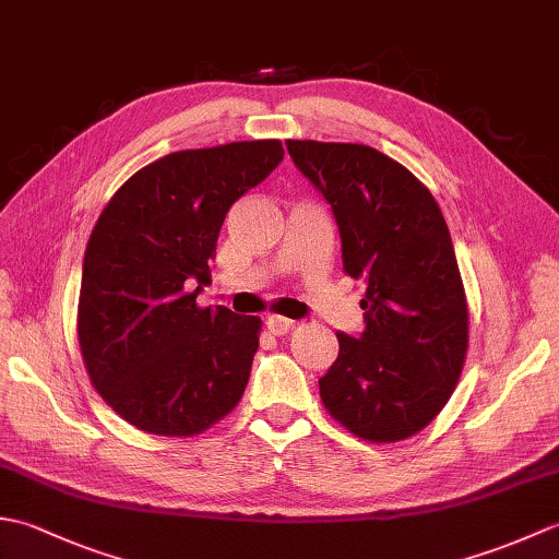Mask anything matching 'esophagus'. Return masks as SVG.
Returning <instances> with one entry per match:
<instances>
[{
  "label": "esophagus",
  "mask_w": 559,
  "mask_h": 559,
  "mask_svg": "<svg viewBox=\"0 0 559 559\" xmlns=\"http://www.w3.org/2000/svg\"><path fill=\"white\" fill-rule=\"evenodd\" d=\"M293 319H286V317H278V314H271L269 319H266V326H269V331L273 336H283V334H288V331L293 329Z\"/></svg>",
  "instance_id": "esophagus-1"
}]
</instances>
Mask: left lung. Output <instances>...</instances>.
<instances>
[{
  "mask_svg": "<svg viewBox=\"0 0 559 559\" xmlns=\"http://www.w3.org/2000/svg\"><path fill=\"white\" fill-rule=\"evenodd\" d=\"M338 225L343 271L365 278V331L338 336L319 379L326 411L372 442L406 439L444 408L468 346L466 295L437 201L362 144L286 141Z\"/></svg>",
  "mask_w": 559,
  "mask_h": 559,
  "instance_id": "8db88e82",
  "label": "left lung"
}]
</instances>
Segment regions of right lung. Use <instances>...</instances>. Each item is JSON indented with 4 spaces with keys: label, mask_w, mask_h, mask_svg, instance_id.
I'll list each match as a JSON object with an SVG mask.
<instances>
[{
    "label": "right lung",
    "mask_w": 559,
    "mask_h": 559,
    "mask_svg": "<svg viewBox=\"0 0 559 559\" xmlns=\"http://www.w3.org/2000/svg\"><path fill=\"white\" fill-rule=\"evenodd\" d=\"M283 160L276 139L177 151L103 209L83 257L79 343L93 386L144 432L189 437L228 415L259 317L199 310L225 213Z\"/></svg>",
    "instance_id": "add662e5"
}]
</instances>
